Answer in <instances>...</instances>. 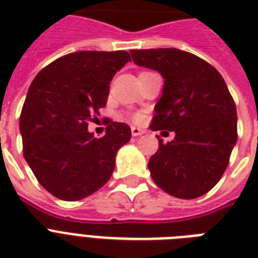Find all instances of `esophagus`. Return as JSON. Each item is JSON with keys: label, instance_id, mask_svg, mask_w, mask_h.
I'll return each mask as SVG.
<instances>
[{"label": "esophagus", "instance_id": "esophagus-1", "mask_svg": "<svg viewBox=\"0 0 258 258\" xmlns=\"http://www.w3.org/2000/svg\"><path fill=\"white\" fill-rule=\"evenodd\" d=\"M131 134H133V137H139L142 134H145V131L141 128H138V127H131Z\"/></svg>", "mask_w": 258, "mask_h": 258}]
</instances>
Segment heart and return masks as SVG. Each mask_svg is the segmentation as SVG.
<instances>
[{"label": "heart", "mask_w": 258, "mask_h": 258, "mask_svg": "<svg viewBox=\"0 0 258 258\" xmlns=\"http://www.w3.org/2000/svg\"><path fill=\"white\" fill-rule=\"evenodd\" d=\"M146 74H150L149 71H143V72H141V74H139V76H141V75H146ZM138 117H139V115H134V119H138Z\"/></svg>", "instance_id": "heart-1"}]
</instances>
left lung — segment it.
<instances>
[{"mask_svg":"<svg viewBox=\"0 0 258 258\" xmlns=\"http://www.w3.org/2000/svg\"><path fill=\"white\" fill-rule=\"evenodd\" d=\"M137 66L165 79L151 128L175 133L150 158L154 182L170 196L192 200L212 190L237 142V109L220 72L175 48L130 50ZM158 138V137H157Z\"/></svg>","mask_w":258,"mask_h":258,"instance_id":"left-lung-1","label":"left lung"}]
</instances>
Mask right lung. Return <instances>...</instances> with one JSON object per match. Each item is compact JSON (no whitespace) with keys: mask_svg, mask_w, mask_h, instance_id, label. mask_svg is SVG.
<instances>
[{"mask_svg":"<svg viewBox=\"0 0 258 258\" xmlns=\"http://www.w3.org/2000/svg\"><path fill=\"white\" fill-rule=\"evenodd\" d=\"M131 61L125 50H82L41 70L20 116L24 158L42 187L58 200L79 201L104 186L117 150L131 139L125 123L111 121L103 138L88 133L107 104L109 83Z\"/></svg>","mask_w":258,"mask_h":258,"instance_id":"add662e5","label":"right lung"}]
</instances>
